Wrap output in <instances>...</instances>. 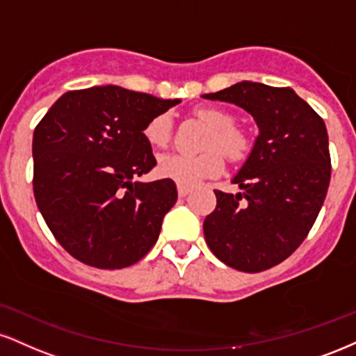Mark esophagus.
Segmentation results:
<instances>
[{
	"label": "esophagus",
	"instance_id": "1",
	"mask_svg": "<svg viewBox=\"0 0 356 356\" xmlns=\"http://www.w3.org/2000/svg\"><path fill=\"white\" fill-rule=\"evenodd\" d=\"M177 192H179V197H186L189 194L191 189L189 187H184V186H177Z\"/></svg>",
	"mask_w": 356,
	"mask_h": 356
}]
</instances>
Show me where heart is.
<instances>
[{
    "label": "heart",
    "instance_id": "b5f03b06",
    "mask_svg": "<svg viewBox=\"0 0 356 356\" xmlns=\"http://www.w3.org/2000/svg\"><path fill=\"white\" fill-rule=\"evenodd\" d=\"M194 115L209 126L204 149L195 154H165L159 159L157 170L162 177L177 182L179 186L194 187L207 177H216L224 170V156L238 162L245 159L250 151V139L242 127L235 126V119L224 109L212 106H200L194 109ZM172 136V119L167 113L157 114L144 127V137L154 147H165ZM222 152L220 153V151Z\"/></svg>",
    "mask_w": 356,
    "mask_h": 356
}]
</instances>
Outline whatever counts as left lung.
Instances as JSON below:
<instances>
[{"mask_svg": "<svg viewBox=\"0 0 356 356\" xmlns=\"http://www.w3.org/2000/svg\"><path fill=\"white\" fill-rule=\"evenodd\" d=\"M204 97L241 106L260 129L232 179L243 194L213 191L217 205L204 220L205 242L235 270H268L305 241L327 197V127L290 88L242 81Z\"/></svg>", "mask_w": 356, "mask_h": 356, "instance_id": "left-lung-1", "label": "left lung"}]
</instances>
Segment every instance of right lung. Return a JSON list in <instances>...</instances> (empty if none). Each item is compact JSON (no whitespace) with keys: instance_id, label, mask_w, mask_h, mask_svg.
Here are the masks:
<instances>
[{"instance_id":"obj_1","label":"right lung","mask_w":356,"mask_h":356,"mask_svg":"<svg viewBox=\"0 0 356 356\" xmlns=\"http://www.w3.org/2000/svg\"><path fill=\"white\" fill-rule=\"evenodd\" d=\"M177 102L94 86L63 94L36 126L34 199L56 241L79 262L129 267L157 242L177 189L170 179H134L157 164L144 127Z\"/></svg>"}]
</instances>
